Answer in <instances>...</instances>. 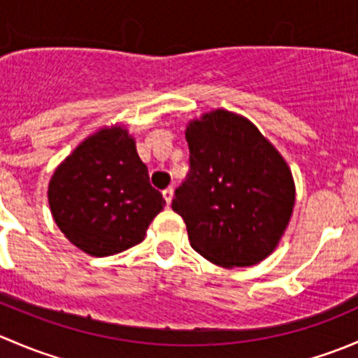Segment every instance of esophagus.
<instances>
[{
  "instance_id": "34e87169",
  "label": "esophagus",
  "mask_w": 358,
  "mask_h": 358,
  "mask_svg": "<svg viewBox=\"0 0 358 358\" xmlns=\"http://www.w3.org/2000/svg\"><path fill=\"white\" fill-rule=\"evenodd\" d=\"M173 192H175V190H173V187H168V189L162 190V197H164L166 204H169V202H171V199H173Z\"/></svg>"
}]
</instances>
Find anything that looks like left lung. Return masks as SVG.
<instances>
[{"label": "left lung", "mask_w": 358, "mask_h": 358, "mask_svg": "<svg viewBox=\"0 0 358 358\" xmlns=\"http://www.w3.org/2000/svg\"><path fill=\"white\" fill-rule=\"evenodd\" d=\"M189 175L171 208L190 246L222 266H251L279 244L294 206V183L282 156L252 122L215 110L190 122Z\"/></svg>", "instance_id": "8db88e82"}]
</instances>
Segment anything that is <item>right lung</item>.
I'll return each mask as SVG.
<instances>
[{
    "instance_id": "right-lung-1",
    "label": "right lung",
    "mask_w": 358,
    "mask_h": 358,
    "mask_svg": "<svg viewBox=\"0 0 358 358\" xmlns=\"http://www.w3.org/2000/svg\"><path fill=\"white\" fill-rule=\"evenodd\" d=\"M48 202L64 236L99 258L138 244L166 204L121 126L86 138L57 168Z\"/></svg>"
}]
</instances>
